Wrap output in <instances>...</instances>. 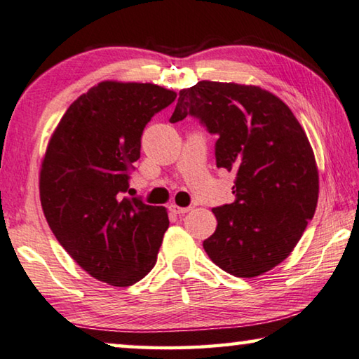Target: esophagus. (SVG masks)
<instances>
[{
    "instance_id": "34e87169",
    "label": "esophagus",
    "mask_w": 359,
    "mask_h": 359,
    "mask_svg": "<svg viewBox=\"0 0 359 359\" xmlns=\"http://www.w3.org/2000/svg\"><path fill=\"white\" fill-rule=\"evenodd\" d=\"M169 210L172 214H179V215H182V214H187L190 210V208H180V206H177V204H170L169 206Z\"/></svg>"
}]
</instances>
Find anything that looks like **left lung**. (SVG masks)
<instances>
[{
	"mask_svg": "<svg viewBox=\"0 0 359 359\" xmlns=\"http://www.w3.org/2000/svg\"><path fill=\"white\" fill-rule=\"evenodd\" d=\"M187 115L217 135V168L236 172V200L212 209L217 229L204 251L233 276L264 275L315 215L320 177L309 137L291 108L259 86L200 81L180 90L170 123Z\"/></svg>",
	"mask_w": 359,
	"mask_h": 359,
	"instance_id": "left-lung-1",
	"label": "left lung"
}]
</instances>
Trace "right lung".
<instances>
[{"label": "right lung", "mask_w": 359, "mask_h": 359, "mask_svg": "<svg viewBox=\"0 0 359 359\" xmlns=\"http://www.w3.org/2000/svg\"><path fill=\"white\" fill-rule=\"evenodd\" d=\"M174 90L151 83L102 81L68 107L39 170L44 217L60 246L95 280L133 286L156 264L166 208L123 196L140 137Z\"/></svg>", "instance_id": "obj_1"}]
</instances>
